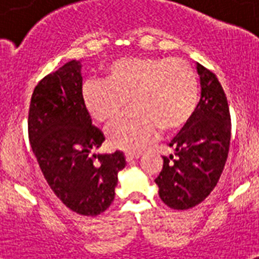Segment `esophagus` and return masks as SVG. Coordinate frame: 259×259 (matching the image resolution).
Listing matches in <instances>:
<instances>
[{
  "mask_svg": "<svg viewBox=\"0 0 259 259\" xmlns=\"http://www.w3.org/2000/svg\"><path fill=\"white\" fill-rule=\"evenodd\" d=\"M140 156H141V153H136V152H127V153H125L126 161L127 162H132L134 161V160H137V158H140Z\"/></svg>",
  "mask_w": 259,
  "mask_h": 259,
  "instance_id": "obj_1",
  "label": "esophagus"
}]
</instances>
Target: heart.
Instances as JSON below:
<instances>
[{
  "label": "heart",
  "instance_id": "heart-1",
  "mask_svg": "<svg viewBox=\"0 0 259 259\" xmlns=\"http://www.w3.org/2000/svg\"><path fill=\"white\" fill-rule=\"evenodd\" d=\"M83 105L94 121L107 125L129 105L133 111L107 130L114 149L137 152L162 132L183 127L195 113L199 82L189 63L172 58H125L106 68V80L82 86Z\"/></svg>",
  "mask_w": 259,
  "mask_h": 259
}]
</instances>
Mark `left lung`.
Masks as SVG:
<instances>
[{"mask_svg":"<svg viewBox=\"0 0 259 259\" xmlns=\"http://www.w3.org/2000/svg\"><path fill=\"white\" fill-rule=\"evenodd\" d=\"M201 97L184 127L170 141L175 153L162 157L158 195L173 209H188L215 188L229 156L231 118L226 94L213 72L196 63Z\"/></svg>","mask_w":259,"mask_h":259,"instance_id":"left-lung-1","label":"left lung"}]
</instances>
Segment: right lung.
Listing matches in <instances>:
<instances>
[{
    "mask_svg": "<svg viewBox=\"0 0 259 259\" xmlns=\"http://www.w3.org/2000/svg\"><path fill=\"white\" fill-rule=\"evenodd\" d=\"M80 70V60H71L38 82L30 99L28 134L55 195L71 211L95 217L113 203L126 160L119 150L93 153L105 136L83 105Z\"/></svg>",
    "mask_w": 259,
    "mask_h": 259,
    "instance_id": "add662e5",
    "label": "right lung"
}]
</instances>
